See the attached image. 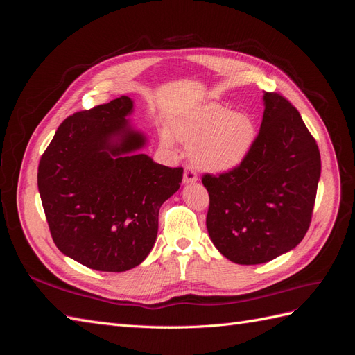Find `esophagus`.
I'll use <instances>...</instances> for the list:
<instances>
[{
  "label": "esophagus",
  "instance_id": "obj_1",
  "mask_svg": "<svg viewBox=\"0 0 355 355\" xmlns=\"http://www.w3.org/2000/svg\"><path fill=\"white\" fill-rule=\"evenodd\" d=\"M198 180V176L194 171V168H191L189 166L185 167V171H184V184H194V182Z\"/></svg>",
  "mask_w": 355,
  "mask_h": 355
}]
</instances>
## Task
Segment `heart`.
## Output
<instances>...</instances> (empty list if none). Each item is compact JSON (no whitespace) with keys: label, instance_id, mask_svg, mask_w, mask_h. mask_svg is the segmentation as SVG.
<instances>
[{"label":"heart","instance_id":"heart-1","mask_svg":"<svg viewBox=\"0 0 355 355\" xmlns=\"http://www.w3.org/2000/svg\"><path fill=\"white\" fill-rule=\"evenodd\" d=\"M161 139L170 148L178 139L189 148L196 166L211 173H225L249 157L256 141V125L250 115L211 102L176 118L171 130H161Z\"/></svg>","mask_w":355,"mask_h":355}]
</instances>
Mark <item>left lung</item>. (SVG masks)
Instances as JSON below:
<instances>
[{
    "instance_id": "8db88e82",
    "label": "left lung",
    "mask_w": 355,
    "mask_h": 355,
    "mask_svg": "<svg viewBox=\"0 0 355 355\" xmlns=\"http://www.w3.org/2000/svg\"><path fill=\"white\" fill-rule=\"evenodd\" d=\"M263 105L249 157L237 168L201 179L210 197V240L240 265L270 262L302 241L321 173L317 142L295 106L270 92Z\"/></svg>"
}]
</instances>
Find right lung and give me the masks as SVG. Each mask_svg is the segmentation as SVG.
<instances>
[{
  "label": "right lung",
  "instance_id": "1",
  "mask_svg": "<svg viewBox=\"0 0 355 355\" xmlns=\"http://www.w3.org/2000/svg\"><path fill=\"white\" fill-rule=\"evenodd\" d=\"M128 96L68 116L38 166V191L51 239L71 259L123 272L145 261L161 204L179 189L184 168L136 151L146 136L127 120Z\"/></svg>",
  "mask_w": 355,
  "mask_h": 355
}]
</instances>
